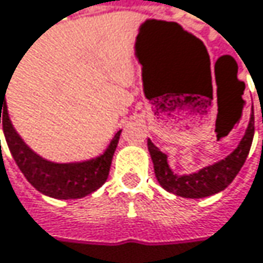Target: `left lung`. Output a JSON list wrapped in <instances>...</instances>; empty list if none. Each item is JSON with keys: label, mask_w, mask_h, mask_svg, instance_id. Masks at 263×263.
Returning <instances> with one entry per match:
<instances>
[{"label": "left lung", "mask_w": 263, "mask_h": 263, "mask_svg": "<svg viewBox=\"0 0 263 263\" xmlns=\"http://www.w3.org/2000/svg\"><path fill=\"white\" fill-rule=\"evenodd\" d=\"M253 117H250V123L246 129L242 140L229 156H226L220 162L205 166L198 173L189 176L174 174L166 162V155L162 153L150 140H147L148 152L155 166V176L165 191L183 198H205L210 195L219 193L232 183V180L237 177L241 166L246 162V158L250 152V146L253 141Z\"/></svg>", "instance_id": "1"}]
</instances>
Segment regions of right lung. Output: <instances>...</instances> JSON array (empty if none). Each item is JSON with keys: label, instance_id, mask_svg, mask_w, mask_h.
<instances>
[{"label": "right lung", "instance_id": "right-lung-1", "mask_svg": "<svg viewBox=\"0 0 263 263\" xmlns=\"http://www.w3.org/2000/svg\"><path fill=\"white\" fill-rule=\"evenodd\" d=\"M4 98L6 95L1 90L0 123L3 122L7 146L19 170L39 192L56 199H77L95 192L107 181L122 131H119L113 137L107 150L98 158L76 163L50 162L34 153L19 137L8 117Z\"/></svg>", "mask_w": 263, "mask_h": 263}]
</instances>
